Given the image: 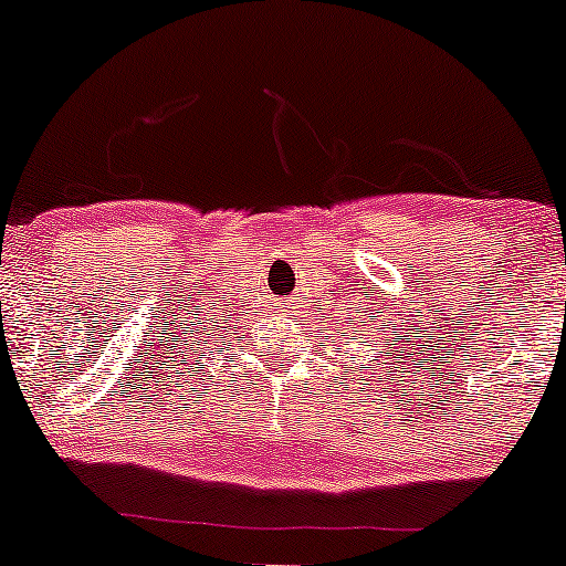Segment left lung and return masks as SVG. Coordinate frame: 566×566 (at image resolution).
I'll return each mask as SVG.
<instances>
[{"mask_svg":"<svg viewBox=\"0 0 566 566\" xmlns=\"http://www.w3.org/2000/svg\"><path fill=\"white\" fill-rule=\"evenodd\" d=\"M363 344H365V338H363ZM368 344L374 346V349H370V352H378V349L382 352L387 345L390 346L389 353L381 354L384 359H376V357H368V359H370V363H376V368L384 363V365H387V368H389V374H395V370H392V352H395V349H392V344H389V338H384V335H381V340H378V335H370ZM368 344H365V346H368ZM400 359H406V357H400Z\"/></svg>","mask_w":566,"mask_h":566,"instance_id":"1","label":"left lung"}]
</instances>
